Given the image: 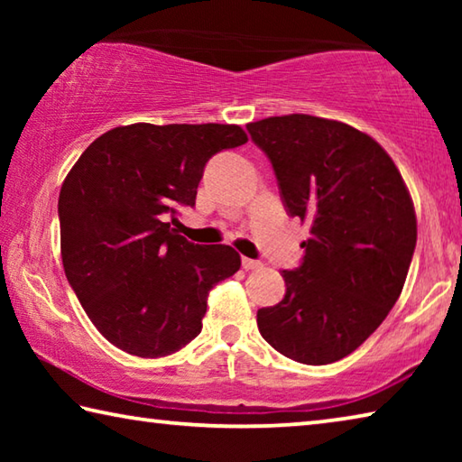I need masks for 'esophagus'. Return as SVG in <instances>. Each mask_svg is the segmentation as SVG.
I'll return each instance as SVG.
<instances>
[{
    "label": "esophagus",
    "instance_id": "34e87169",
    "mask_svg": "<svg viewBox=\"0 0 462 462\" xmlns=\"http://www.w3.org/2000/svg\"><path fill=\"white\" fill-rule=\"evenodd\" d=\"M263 267V263L261 261H254V259H242V269H246V271H254V269H261Z\"/></svg>",
    "mask_w": 462,
    "mask_h": 462
}]
</instances>
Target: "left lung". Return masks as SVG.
Here are the masks:
<instances>
[{
  "mask_svg": "<svg viewBox=\"0 0 462 462\" xmlns=\"http://www.w3.org/2000/svg\"><path fill=\"white\" fill-rule=\"evenodd\" d=\"M289 216L310 224L285 297L256 311L291 361L328 365L356 350L400 297L416 248L413 203L391 156L348 124L289 114L246 124Z\"/></svg>",
  "mask_w": 462,
  "mask_h": 462,
  "instance_id": "8db88e82",
  "label": "left lung"
}]
</instances>
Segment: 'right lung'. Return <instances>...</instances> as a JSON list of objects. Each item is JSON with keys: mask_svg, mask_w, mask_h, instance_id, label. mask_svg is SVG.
<instances>
[{"mask_svg": "<svg viewBox=\"0 0 462 462\" xmlns=\"http://www.w3.org/2000/svg\"><path fill=\"white\" fill-rule=\"evenodd\" d=\"M234 124H130L85 148L59 195L62 267L85 314L124 353L159 358L201 332L209 289L240 269L167 222L195 206L206 162L246 143Z\"/></svg>", "mask_w": 462, "mask_h": 462, "instance_id": "1", "label": "right lung"}]
</instances>
